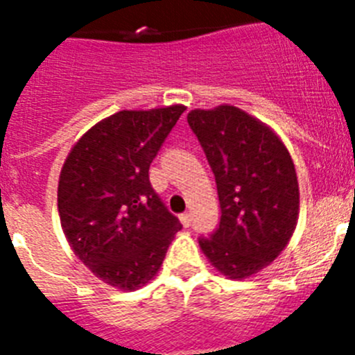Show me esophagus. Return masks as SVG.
Returning a JSON list of instances; mask_svg holds the SVG:
<instances>
[{
    "label": "esophagus",
    "mask_w": 355,
    "mask_h": 355,
    "mask_svg": "<svg viewBox=\"0 0 355 355\" xmlns=\"http://www.w3.org/2000/svg\"><path fill=\"white\" fill-rule=\"evenodd\" d=\"M180 220L184 227H188V225L192 224V215L190 213H183V215H180Z\"/></svg>",
    "instance_id": "1"
}]
</instances>
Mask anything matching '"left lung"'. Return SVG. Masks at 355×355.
<instances>
[{"mask_svg": "<svg viewBox=\"0 0 355 355\" xmlns=\"http://www.w3.org/2000/svg\"><path fill=\"white\" fill-rule=\"evenodd\" d=\"M188 124L215 175L220 222L199 245L216 270L245 279L288 245L299 218V181L286 146L236 106L192 110Z\"/></svg>", "mask_w": 355, "mask_h": 355, "instance_id": "left-lung-1", "label": "left lung"}]
</instances>
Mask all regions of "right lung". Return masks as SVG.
I'll return each mask as SVG.
<instances>
[{
  "mask_svg": "<svg viewBox=\"0 0 355 355\" xmlns=\"http://www.w3.org/2000/svg\"><path fill=\"white\" fill-rule=\"evenodd\" d=\"M183 105L122 110L74 144L58 181L65 238L103 283L124 291L158 274L183 225L149 181V167L184 112Z\"/></svg>",
  "mask_w": 355,
  "mask_h": 355,
  "instance_id": "right-lung-1",
  "label": "right lung"
}]
</instances>
